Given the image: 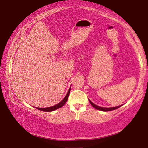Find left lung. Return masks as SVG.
I'll return each instance as SVG.
<instances>
[{"instance_id":"left-lung-1","label":"left lung","mask_w":148,"mask_h":148,"mask_svg":"<svg viewBox=\"0 0 148 148\" xmlns=\"http://www.w3.org/2000/svg\"><path fill=\"white\" fill-rule=\"evenodd\" d=\"M89 101H90V103L91 104H92V106L94 107V108H95L96 109H97V110H102V111H111V110H116V109L119 108V107L122 106V105H121V106H116V107H112V108H103V107H100V106H97V105L94 104V103L91 102V101L89 100Z\"/></svg>"}]
</instances>
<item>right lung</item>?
I'll return each mask as SVG.
<instances>
[{
  "label": "right lung",
  "mask_w": 148,
  "mask_h": 148,
  "mask_svg": "<svg viewBox=\"0 0 148 148\" xmlns=\"http://www.w3.org/2000/svg\"><path fill=\"white\" fill-rule=\"evenodd\" d=\"M70 91H71V88H69V90L68 93H67V94H66V96L64 97V98L61 101V102L58 103V104L54 105V106H53L48 107V108H37V107H36V108L38 109V110H42V111H45V112H51V111L55 110H56V109H58V108H61L62 106H64V104L66 102V101H67L69 95V93H70Z\"/></svg>",
  "instance_id": "1"
}]
</instances>
